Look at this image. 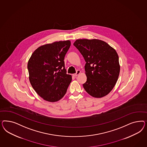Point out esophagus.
<instances>
[{
	"label": "esophagus",
	"instance_id": "obj_1",
	"mask_svg": "<svg viewBox=\"0 0 147 147\" xmlns=\"http://www.w3.org/2000/svg\"><path fill=\"white\" fill-rule=\"evenodd\" d=\"M80 73H81V71H80V70H78V71H76V73L73 74V76H78V75L80 74Z\"/></svg>",
	"mask_w": 147,
	"mask_h": 147
}]
</instances>
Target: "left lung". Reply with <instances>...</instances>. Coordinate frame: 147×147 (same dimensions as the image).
I'll list each match as a JSON object with an SVG mask.
<instances>
[{"mask_svg":"<svg viewBox=\"0 0 147 147\" xmlns=\"http://www.w3.org/2000/svg\"><path fill=\"white\" fill-rule=\"evenodd\" d=\"M86 61L87 81L85 90L94 98L103 97L111 92L117 81L120 67L115 50L98 39H78L73 44Z\"/></svg>","mask_w":147,"mask_h":147,"instance_id":"obj_1","label":"left lung"}]
</instances>
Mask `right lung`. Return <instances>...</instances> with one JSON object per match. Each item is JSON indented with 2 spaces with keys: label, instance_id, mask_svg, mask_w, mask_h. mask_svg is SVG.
I'll return each instance as SVG.
<instances>
[{
  "label": "right lung",
  "instance_id": "right-lung-1",
  "mask_svg": "<svg viewBox=\"0 0 147 147\" xmlns=\"http://www.w3.org/2000/svg\"><path fill=\"white\" fill-rule=\"evenodd\" d=\"M70 46L69 40L42 45L28 60L30 83L36 93L46 101L54 102L60 100L71 82V76L67 74L64 62Z\"/></svg>",
  "mask_w": 147,
  "mask_h": 147
}]
</instances>
